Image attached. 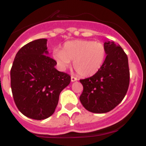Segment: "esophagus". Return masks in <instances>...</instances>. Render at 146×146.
<instances>
[{
	"label": "esophagus",
	"mask_w": 146,
	"mask_h": 146,
	"mask_svg": "<svg viewBox=\"0 0 146 146\" xmlns=\"http://www.w3.org/2000/svg\"><path fill=\"white\" fill-rule=\"evenodd\" d=\"M77 77H73V76H72V77H71V81H72V82H75V81H77Z\"/></svg>",
	"instance_id": "obj_1"
}]
</instances>
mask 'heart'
<instances>
[{"label":"heart","mask_w":146,"mask_h":146,"mask_svg":"<svg viewBox=\"0 0 146 146\" xmlns=\"http://www.w3.org/2000/svg\"><path fill=\"white\" fill-rule=\"evenodd\" d=\"M106 47L100 42L73 40L64 43L62 50L55 49L52 56L60 69L65 70L73 60V66L82 77L96 74L104 64Z\"/></svg>","instance_id":"heart-1"}]
</instances>
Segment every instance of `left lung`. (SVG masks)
Returning a JSON list of instances; mask_svg holds the SVG:
<instances>
[{"mask_svg":"<svg viewBox=\"0 0 146 146\" xmlns=\"http://www.w3.org/2000/svg\"><path fill=\"white\" fill-rule=\"evenodd\" d=\"M107 56L100 70L84 80H80L83 91L80 96L81 104L89 112L105 113L121 102L129 85L128 58L119 44L114 42L104 43Z\"/></svg>","mask_w":146,"mask_h":146,"instance_id":"left-lung-1","label":"left lung"}]
</instances>
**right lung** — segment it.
Segmentation results:
<instances>
[{
	"instance_id": "right-lung-1",
	"label": "right lung",
	"mask_w": 146,
	"mask_h": 146,
	"mask_svg": "<svg viewBox=\"0 0 146 146\" xmlns=\"http://www.w3.org/2000/svg\"><path fill=\"white\" fill-rule=\"evenodd\" d=\"M46 38L34 40L17 53L11 69V88L17 107L24 115L43 120L54 113L59 95L71 77L55 68Z\"/></svg>"
}]
</instances>
